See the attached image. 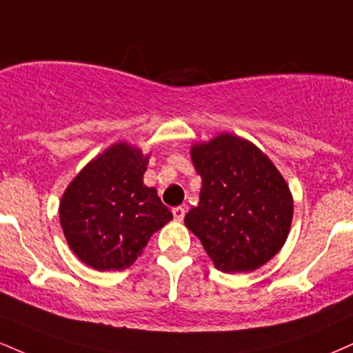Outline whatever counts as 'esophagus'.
Returning <instances> with one entry per match:
<instances>
[{"label": "esophagus", "mask_w": 353, "mask_h": 353, "mask_svg": "<svg viewBox=\"0 0 353 353\" xmlns=\"http://www.w3.org/2000/svg\"><path fill=\"white\" fill-rule=\"evenodd\" d=\"M172 215H174V219L176 220H184V215H185V209L184 207H174L172 209Z\"/></svg>", "instance_id": "34e87169"}]
</instances>
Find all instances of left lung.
Returning <instances> with one entry per match:
<instances>
[{
  "label": "left lung",
  "mask_w": 353,
  "mask_h": 353,
  "mask_svg": "<svg viewBox=\"0 0 353 353\" xmlns=\"http://www.w3.org/2000/svg\"><path fill=\"white\" fill-rule=\"evenodd\" d=\"M202 177L201 201L185 227L223 273H248L270 261L290 233L292 195L281 172L253 143L222 133L190 150Z\"/></svg>",
  "instance_id": "left-lung-1"
}]
</instances>
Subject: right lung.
<instances>
[{"label": "right lung", "mask_w": 353, "mask_h": 353, "mask_svg": "<svg viewBox=\"0 0 353 353\" xmlns=\"http://www.w3.org/2000/svg\"><path fill=\"white\" fill-rule=\"evenodd\" d=\"M148 158L117 143L92 159L65 189L59 217L75 256L93 270H126L151 235L172 219L154 188L143 184Z\"/></svg>", "instance_id": "1"}]
</instances>
